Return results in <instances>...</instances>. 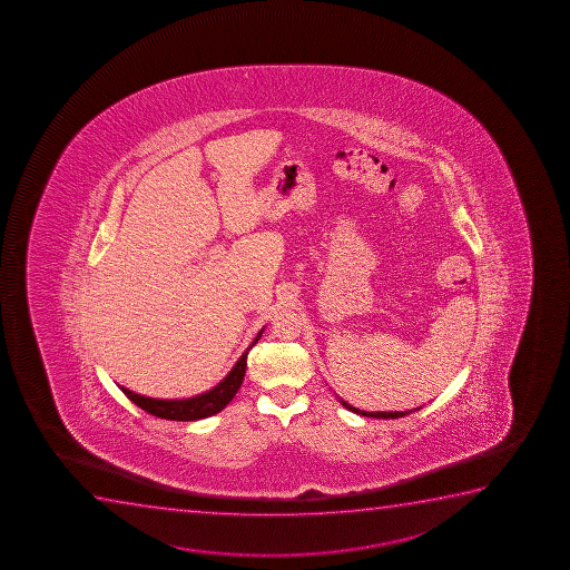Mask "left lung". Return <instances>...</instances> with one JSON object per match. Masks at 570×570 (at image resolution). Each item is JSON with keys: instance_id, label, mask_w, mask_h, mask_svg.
<instances>
[{"instance_id": "1", "label": "left lung", "mask_w": 570, "mask_h": 570, "mask_svg": "<svg viewBox=\"0 0 570 570\" xmlns=\"http://www.w3.org/2000/svg\"><path fill=\"white\" fill-rule=\"evenodd\" d=\"M340 402H342L345 409L351 410V412H355V414L366 415V417H382V420H389V417H391V420H396V417H402V415H406L410 414V412H415V410L422 409V406H420V409L409 410V412H362V410L351 406V404L343 401V399H340Z\"/></svg>"}]
</instances>
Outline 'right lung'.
Segmentation results:
<instances>
[{
  "mask_svg": "<svg viewBox=\"0 0 570 570\" xmlns=\"http://www.w3.org/2000/svg\"><path fill=\"white\" fill-rule=\"evenodd\" d=\"M263 330L259 334L255 335L254 342L249 345L244 355L236 361L233 370L228 372L227 377L223 382L217 383L214 389H209L202 395L190 396V399H175V401H164V399H150V396L137 395L129 389L120 387L124 395L128 396L129 401L135 402L139 409L145 410L148 414L161 417V420H174V422H196V420H204L209 415L222 412L228 402L233 401V396L238 393L242 380L246 375V366H248V351L254 347L255 343L259 342Z\"/></svg>",
  "mask_w": 570,
  "mask_h": 570,
  "instance_id": "add662e5",
  "label": "right lung"
}]
</instances>
